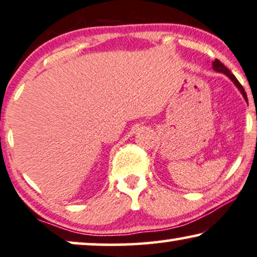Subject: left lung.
Listing matches in <instances>:
<instances>
[{
  "label": "left lung",
  "instance_id": "1",
  "mask_svg": "<svg viewBox=\"0 0 257 257\" xmlns=\"http://www.w3.org/2000/svg\"><path fill=\"white\" fill-rule=\"evenodd\" d=\"M213 68H214V69L216 70V71H220V73H224L225 75H227V76H228L229 78H230V80H231L232 82H234V83L236 84V87H237L238 89H240V90H241V93H242V95H243L244 98H245V101H248V100H247V94H245V91H244L243 87H242V84L240 83V82L237 81V78H236V77L234 76V74H232L231 71L229 70L228 68L225 67L224 64L221 62V61H218V60H215L214 62H213Z\"/></svg>",
  "mask_w": 257,
  "mask_h": 257
}]
</instances>
